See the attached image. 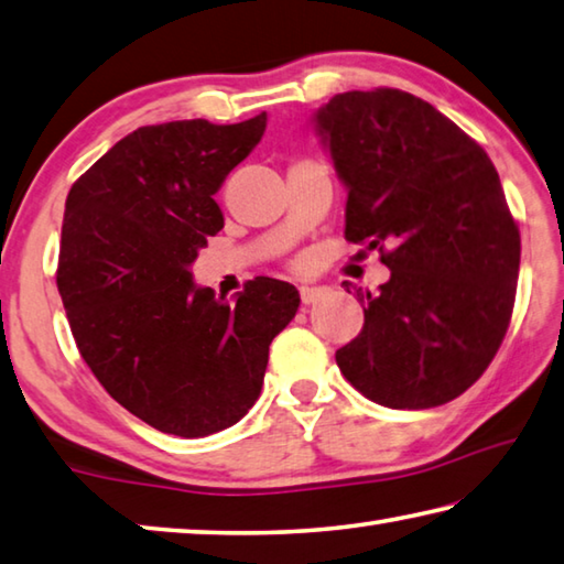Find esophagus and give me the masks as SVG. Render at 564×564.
I'll return each instance as SVG.
<instances>
[{"mask_svg":"<svg viewBox=\"0 0 564 564\" xmlns=\"http://www.w3.org/2000/svg\"><path fill=\"white\" fill-rule=\"evenodd\" d=\"M327 292H329L327 288H317V284L312 288V284H304V288H300V297L304 304H314L317 300H322Z\"/></svg>","mask_w":564,"mask_h":564,"instance_id":"34e87169","label":"esophagus"}]
</instances>
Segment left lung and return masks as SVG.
I'll use <instances>...</instances> for the list:
<instances>
[{
	"label": "left lung",
	"mask_w": 564,
	"mask_h": 564,
	"mask_svg": "<svg viewBox=\"0 0 564 564\" xmlns=\"http://www.w3.org/2000/svg\"><path fill=\"white\" fill-rule=\"evenodd\" d=\"M317 128L349 191L344 237L391 270L373 294L344 282L364 304L359 337L337 351L344 379L389 409L448 403L488 369L516 304L520 230L496 165L399 88L337 94Z\"/></svg>",
	"instance_id": "1"
}]
</instances>
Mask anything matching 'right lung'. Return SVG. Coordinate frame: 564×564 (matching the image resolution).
Returning a JSON list of instances; mask_svg holds the SVG:
<instances>
[{"label": "right lung", "mask_w": 564, "mask_h": 564, "mask_svg": "<svg viewBox=\"0 0 564 564\" xmlns=\"http://www.w3.org/2000/svg\"><path fill=\"white\" fill-rule=\"evenodd\" d=\"M264 126L267 113L143 126L66 197L56 288L78 354L126 411L181 438L210 436L252 409L270 344L300 307V292L272 276L227 302L191 274L225 225L213 195Z\"/></svg>", "instance_id": "1"}]
</instances>
